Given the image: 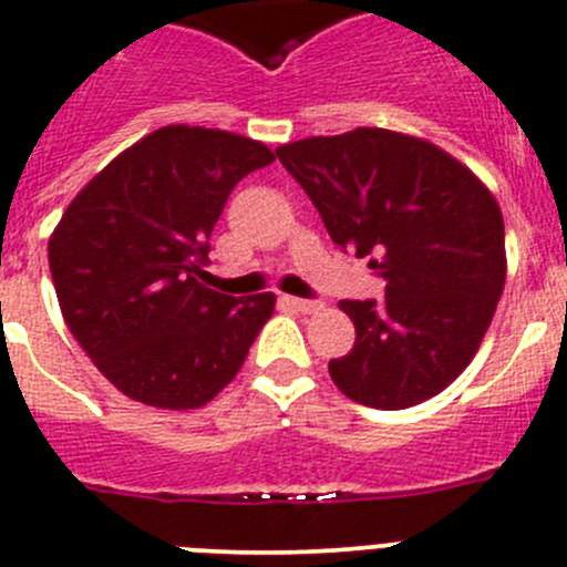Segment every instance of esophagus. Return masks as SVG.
<instances>
[{"label": "esophagus", "mask_w": 567, "mask_h": 567, "mask_svg": "<svg viewBox=\"0 0 567 567\" xmlns=\"http://www.w3.org/2000/svg\"><path fill=\"white\" fill-rule=\"evenodd\" d=\"M285 305H290L293 310L299 312H318L323 310V301L321 299H299V296H285Z\"/></svg>", "instance_id": "obj_1"}]
</instances>
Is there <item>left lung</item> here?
I'll list each match as a JSON object with an SVG mask.
<instances>
[{
  "label": "left lung",
  "instance_id": "1",
  "mask_svg": "<svg viewBox=\"0 0 567 567\" xmlns=\"http://www.w3.org/2000/svg\"><path fill=\"white\" fill-rule=\"evenodd\" d=\"M343 251L371 257L384 299H343L349 354L329 377L351 401L404 410L468 368L507 277L504 218L471 168L430 141L357 126L277 150Z\"/></svg>",
  "mask_w": 567,
  "mask_h": 567
}]
</instances>
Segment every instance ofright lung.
I'll return each mask as SVG.
<instances>
[{
    "label": "right lung",
    "mask_w": 567,
    "mask_h": 567,
    "mask_svg": "<svg viewBox=\"0 0 567 567\" xmlns=\"http://www.w3.org/2000/svg\"><path fill=\"white\" fill-rule=\"evenodd\" d=\"M274 163L260 141L205 126L150 132L110 161L49 238L65 327L124 395L196 410L244 365L274 293L199 282L210 233L246 174Z\"/></svg>",
    "instance_id": "add662e5"
}]
</instances>
